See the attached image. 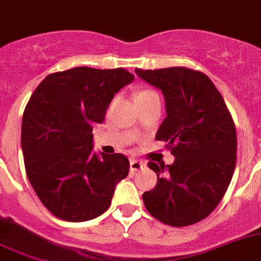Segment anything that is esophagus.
<instances>
[{
	"label": "esophagus",
	"mask_w": 261,
	"mask_h": 261,
	"mask_svg": "<svg viewBox=\"0 0 261 261\" xmlns=\"http://www.w3.org/2000/svg\"><path fill=\"white\" fill-rule=\"evenodd\" d=\"M144 166H145V165L143 164V162H140V161H138V160H131L130 161V170L133 172H136V171H139V170L144 169Z\"/></svg>",
	"instance_id": "obj_1"
}]
</instances>
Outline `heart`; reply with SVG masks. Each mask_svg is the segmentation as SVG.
<instances>
[{"label": "heart", "instance_id": "heart-1", "mask_svg": "<svg viewBox=\"0 0 261 261\" xmlns=\"http://www.w3.org/2000/svg\"><path fill=\"white\" fill-rule=\"evenodd\" d=\"M153 94H157V92L153 91V90H149V89H143V90H140V91L136 92L135 97H143V96H148V95H153Z\"/></svg>", "mask_w": 261, "mask_h": 261}]
</instances>
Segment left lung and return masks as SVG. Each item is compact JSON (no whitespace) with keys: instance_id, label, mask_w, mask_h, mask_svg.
<instances>
[{"instance_id":"8db88e82","label":"left lung","mask_w":261,"mask_h":261,"mask_svg":"<svg viewBox=\"0 0 261 261\" xmlns=\"http://www.w3.org/2000/svg\"><path fill=\"white\" fill-rule=\"evenodd\" d=\"M136 74L161 89L167 117L155 139L166 142L172 165L149 161L154 188L143 194L148 213L171 226L207 218L229 187L237 160L234 121L223 96L204 73L186 67L140 69Z\"/></svg>"}]
</instances>
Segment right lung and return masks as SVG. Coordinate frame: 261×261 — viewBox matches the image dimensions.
<instances>
[{"label": "right lung", "instance_id": "right-lung-1", "mask_svg": "<svg viewBox=\"0 0 261 261\" xmlns=\"http://www.w3.org/2000/svg\"><path fill=\"white\" fill-rule=\"evenodd\" d=\"M134 79L125 68L77 67L46 75L32 94L21 122L24 166L40 201L57 218H97L128 175L126 155L92 153V125L103 122L114 94Z\"/></svg>", "mask_w": 261, "mask_h": 261}]
</instances>
